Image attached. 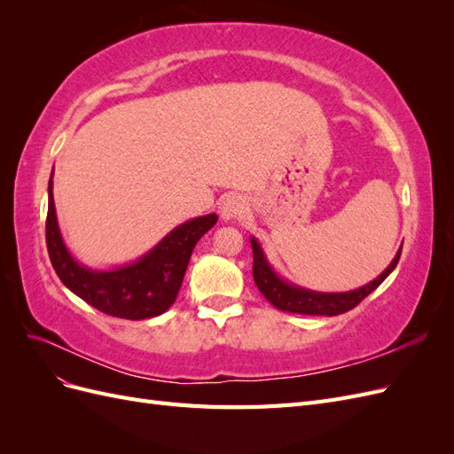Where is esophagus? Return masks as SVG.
<instances>
[{"mask_svg": "<svg viewBox=\"0 0 454 454\" xmlns=\"http://www.w3.org/2000/svg\"><path fill=\"white\" fill-rule=\"evenodd\" d=\"M246 212H248V202L242 195H227L222 204H219V214L225 219V222H231V219H239L242 217Z\"/></svg>", "mask_w": 454, "mask_h": 454, "instance_id": "1", "label": "esophagus"}]
</instances>
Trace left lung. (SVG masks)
I'll return each instance as SVG.
<instances>
[{
	"label": "left lung",
	"instance_id": "obj_1",
	"mask_svg": "<svg viewBox=\"0 0 454 454\" xmlns=\"http://www.w3.org/2000/svg\"><path fill=\"white\" fill-rule=\"evenodd\" d=\"M252 250H254V280L259 287V292L265 295L270 305L284 312H295V314H310V316H337L342 312H348L356 305L365 299L371 292H375L377 287L384 282V278L395 269L397 261H400L402 248L397 250L392 263L384 269L375 280L358 287L352 292L342 294H324V292H312L307 287L295 286L292 282L284 280L280 274L272 269L269 259L261 248L255 237H250ZM403 246V244H402Z\"/></svg>",
	"mask_w": 454,
	"mask_h": 454
}]
</instances>
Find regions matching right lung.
I'll return each instance as SVG.
<instances>
[{
	"label": "right lung",
	"instance_id": "1",
	"mask_svg": "<svg viewBox=\"0 0 454 454\" xmlns=\"http://www.w3.org/2000/svg\"><path fill=\"white\" fill-rule=\"evenodd\" d=\"M215 222V214L189 219L132 263L96 270L81 265L64 244L52 199V174L49 180L45 231L51 263L67 290L117 318L145 320L167 312L180 292L195 244Z\"/></svg>",
	"mask_w": 454,
	"mask_h": 454
}]
</instances>
